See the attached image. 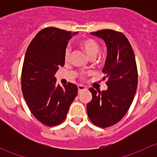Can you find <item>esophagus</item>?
<instances>
[{
	"label": "esophagus",
	"instance_id": "obj_1",
	"mask_svg": "<svg viewBox=\"0 0 157 157\" xmlns=\"http://www.w3.org/2000/svg\"><path fill=\"white\" fill-rule=\"evenodd\" d=\"M86 86H82V85H78V91H82V90H86Z\"/></svg>",
	"mask_w": 157,
	"mask_h": 157
}]
</instances>
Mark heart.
Returning <instances> with one entry per match:
<instances>
[{
    "label": "heart",
    "mask_w": 157,
    "mask_h": 157,
    "mask_svg": "<svg viewBox=\"0 0 157 157\" xmlns=\"http://www.w3.org/2000/svg\"><path fill=\"white\" fill-rule=\"evenodd\" d=\"M80 45L84 50V52L86 53L87 56H89V58H90V59L91 58H95L100 52V46L98 42H96L94 40L90 39V38L83 40ZM69 56H70V49L67 48L64 53L65 61L68 60Z\"/></svg>",
    "instance_id": "obj_1"
}]
</instances>
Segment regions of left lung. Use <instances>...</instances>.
Returning a JSON list of instances; mask_svg holds the SVG:
<instances>
[{"mask_svg": "<svg viewBox=\"0 0 157 157\" xmlns=\"http://www.w3.org/2000/svg\"><path fill=\"white\" fill-rule=\"evenodd\" d=\"M90 34L106 44L103 73L108 89L101 92L90 89L92 100L86 105L87 114L94 124L104 128L117 123L128 111L137 90L138 70L132 47L123 33L107 29Z\"/></svg>", "mask_w": 157, "mask_h": 157, "instance_id": "8db88e82", "label": "left lung"}]
</instances>
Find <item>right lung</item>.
Instances as JSON below:
<instances>
[{
    "mask_svg": "<svg viewBox=\"0 0 157 157\" xmlns=\"http://www.w3.org/2000/svg\"><path fill=\"white\" fill-rule=\"evenodd\" d=\"M78 32L47 27L40 30L30 43L22 69L23 98L34 117L53 127L61 123L77 96L78 87L67 83L56 85L55 74L64 65L65 49Z\"/></svg>",
    "mask_w": 157,
    "mask_h": 157,
    "instance_id": "right-lung-1",
    "label": "right lung"
}]
</instances>
